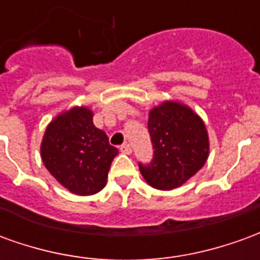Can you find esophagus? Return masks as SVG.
<instances>
[{
	"label": "esophagus",
	"instance_id": "obj_1",
	"mask_svg": "<svg viewBox=\"0 0 260 260\" xmlns=\"http://www.w3.org/2000/svg\"><path fill=\"white\" fill-rule=\"evenodd\" d=\"M119 150H121V153H124V154H131V153H132V147H131V145H128V143H125V145H122V146L119 147Z\"/></svg>",
	"mask_w": 260,
	"mask_h": 260
}]
</instances>
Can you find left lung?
Segmentation results:
<instances>
[{"label":"left lung","mask_w":260,"mask_h":260,"mask_svg":"<svg viewBox=\"0 0 260 260\" xmlns=\"http://www.w3.org/2000/svg\"><path fill=\"white\" fill-rule=\"evenodd\" d=\"M149 134L154 156L149 166L139 164L147 184L171 191L199 171L209 157L206 125L198 114L180 102H163L149 111Z\"/></svg>","instance_id":"1"}]
</instances>
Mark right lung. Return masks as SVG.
<instances>
[{"label": "right lung", "instance_id": "obj_1", "mask_svg": "<svg viewBox=\"0 0 260 260\" xmlns=\"http://www.w3.org/2000/svg\"><path fill=\"white\" fill-rule=\"evenodd\" d=\"M42 160L48 173L75 195H94L106 186L118 149L93 124V111L80 106L58 114L43 135Z\"/></svg>", "mask_w": 260, "mask_h": 260}]
</instances>
